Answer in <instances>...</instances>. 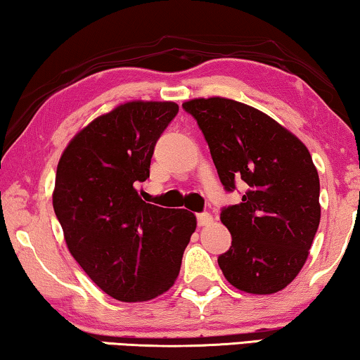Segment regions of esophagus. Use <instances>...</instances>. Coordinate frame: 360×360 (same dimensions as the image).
<instances>
[{
  "label": "esophagus",
  "instance_id": "esophagus-1",
  "mask_svg": "<svg viewBox=\"0 0 360 360\" xmlns=\"http://www.w3.org/2000/svg\"><path fill=\"white\" fill-rule=\"evenodd\" d=\"M198 217V226H207V224L212 222V216L210 212H200V214H196Z\"/></svg>",
  "mask_w": 360,
  "mask_h": 360
}]
</instances>
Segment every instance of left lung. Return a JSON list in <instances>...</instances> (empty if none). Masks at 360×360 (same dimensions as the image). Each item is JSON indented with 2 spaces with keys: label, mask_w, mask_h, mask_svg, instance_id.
<instances>
[{
  "label": "left lung",
  "mask_w": 360,
  "mask_h": 360,
  "mask_svg": "<svg viewBox=\"0 0 360 360\" xmlns=\"http://www.w3.org/2000/svg\"><path fill=\"white\" fill-rule=\"evenodd\" d=\"M184 108L210 146L221 184H247L221 221L232 245L217 258L233 288L266 295L295 279L320 224V179L307 146L266 113L226 97L193 98Z\"/></svg>",
  "instance_id": "1"
}]
</instances>
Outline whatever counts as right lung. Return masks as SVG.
Wrapping results in <instances>:
<instances>
[{"instance_id": "1", "label": "right lung", "mask_w": 360, "mask_h": 360, "mask_svg": "<svg viewBox=\"0 0 360 360\" xmlns=\"http://www.w3.org/2000/svg\"><path fill=\"white\" fill-rule=\"evenodd\" d=\"M179 113L175 102L133 101L82 128L56 167L53 210L68 250L103 292L146 302L167 292L196 217L141 200L154 146Z\"/></svg>"}]
</instances>
